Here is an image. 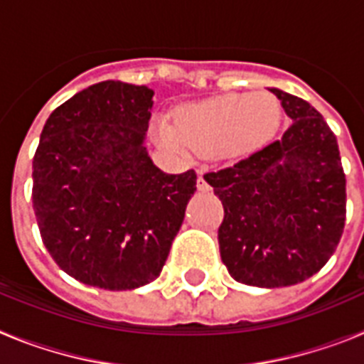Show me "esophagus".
Returning <instances> with one entry per match:
<instances>
[{
	"instance_id": "obj_1",
	"label": "esophagus",
	"mask_w": 364,
	"mask_h": 364,
	"mask_svg": "<svg viewBox=\"0 0 364 364\" xmlns=\"http://www.w3.org/2000/svg\"><path fill=\"white\" fill-rule=\"evenodd\" d=\"M197 189H198V191H202V193L211 191V186L208 184V182H205L204 178H202V175L197 178Z\"/></svg>"
}]
</instances>
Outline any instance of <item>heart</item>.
<instances>
[{
    "instance_id": "b5f03b06",
    "label": "heart",
    "mask_w": 364,
    "mask_h": 364,
    "mask_svg": "<svg viewBox=\"0 0 364 364\" xmlns=\"http://www.w3.org/2000/svg\"><path fill=\"white\" fill-rule=\"evenodd\" d=\"M277 104L264 92L226 95L180 111L176 124L167 118L154 120L160 142L176 153L239 154L259 146L275 127Z\"/></svg>"
}]
</instances>
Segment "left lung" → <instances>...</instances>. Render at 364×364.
<instances>
[{"label": "left lung", "instance_id": "obj_1", "mask_svg": "<svg viewBox=\"0 0 364 364\" xmlns=\"http://www.w3.org/2000/svg\"><path fill=\"white\" fill-rule=\"evenodd\" d=\"M294 124L281 140L205 173L224 205L222 262L235 281L281 288L306 281L336 252L346 217L339 146L308 102L269 89Z\"/></svg>", "mask_w": 364, "mask_h": 364}]
</instances>
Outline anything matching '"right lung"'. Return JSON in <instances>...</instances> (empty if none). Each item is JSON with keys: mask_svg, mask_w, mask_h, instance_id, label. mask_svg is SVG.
<instances>
[{"mask_svg": "<svg viewBox=\"0 0 364 364\" xmlns=\"http://www.w3.org/2000/svg\"><path fill=\"white\" fill-rule=\"evenodd\" d=\"M154 92L100 82L50 112L32 160V205L45 247L70 277L134 290L159 277L197 191L144 146Z\"/></svg>", "mask_w": 364, "mask_h": 364, "instance_id": "obj_1", "label": "right lung"}]
</instances>
